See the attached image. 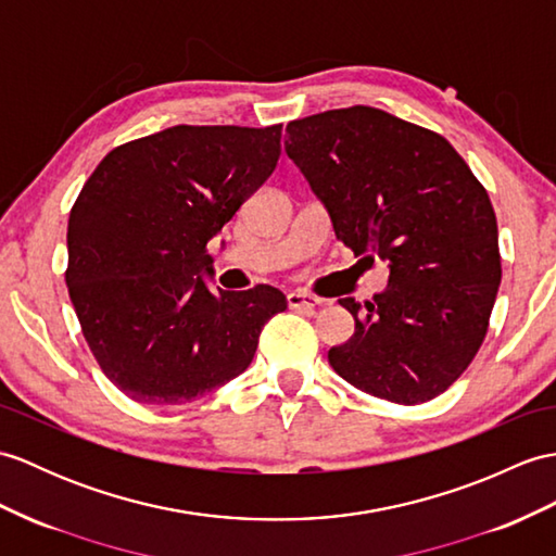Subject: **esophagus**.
Returning a JSON list of instances; mask_svg holds the SVG:
<instances>
[{"label":"esophagus","instance_id":"1","mask_svg":"<svg viewBox=\"0 0 556 556\" xmlns=\"http://www.w3.org/2000/svg\"><path fill=\"white\" fill-rule=\"evenodd\" d=\"M287 303H289L291 309H313V307L321 305L317 295H309V293H303V291H291L287 295Z\"/></svg>","mask_w":556,"mask_h":556}]
</instances>
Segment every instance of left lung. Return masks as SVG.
<instances>
[{"instance_id":"left-lung-1","label":"left lung","mask_w":556,"mask_h":556,"mask_svg":"<svg viewBox=\"0 0 556 556\" xmlns=\"http://www.w3.org/2000/svg\"><path fill=\"white\" fill-rule=\"evenodd\" d=\"M287 153L355 255L381 257L389 287L359 305L329 365L397 405L441 395L485 339L502 279L485 189L441 135L371 106L287 125Z\"/></svg>"}]
</instances>
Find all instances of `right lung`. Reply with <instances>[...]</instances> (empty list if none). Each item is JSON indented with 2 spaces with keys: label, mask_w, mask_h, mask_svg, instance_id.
Listing matches in <instances>:
<instances>
[{
  "label": "right lung",
  "mask_w": 556,
  "mask_h": 556,
  "mask_svg": "<svg viewBox=\"0 0 556 556\" xmlns=\"http://www.w3.org/2000/svg\"><path fill=\"white\" fill-rule=\"evenodd\" d=\"M281 125H175L113 149L68 219L66 283L103 374L144 405H187L247 371L275 287L211 291L208 241L273 175Z\"/></svg>",
  "instance_id": "add662e5"
}]
</instances>
